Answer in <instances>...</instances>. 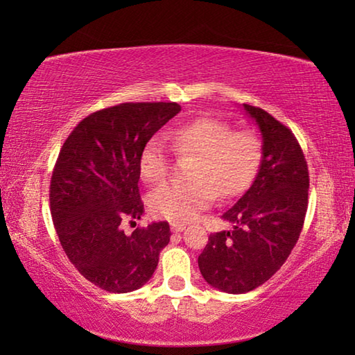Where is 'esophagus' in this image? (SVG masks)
I'll return each mask as SVG.
<instances>
[{
	"label": "esophagus",
	"instance_id": "esophagus-1",
	"mask_svg": "<svg viewBox=\"0 0 355 355\" xmlns=\"http://www.w3.org/2000/svg\"><path fill=\"white\" fill-rule=\"evenodd\" d=\"M186 228V224H182V222H172L171 224V230L173 233H178V232H183Z\"/></svg>",
	"mask_w": 355,
	"mask_h": 355
}]
</instances>
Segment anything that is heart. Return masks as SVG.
I'll return each mask as SVG.
<instances>
[{"label":"heart","instance_id":"b5f03b06","mask_svg":"<svg viewBox=\"0 0 355 355\" xmlns=\"http://www.w3.org/2000/svg\"><path fill=\"white\" fill-rule=\"evenodd\" d=\"M173 150L196 156L189 182L159 186L148 197L155 216L173 222L196 219L216 197L232 199L248 188L261 158V141L252 130H233L225 120L199 117L169 133ZM169 150L163 136L155 135L139 153V173L146 183H159L169 173Z\"/></svg>","mask_w":355,"mask_h":355}]
</instances>
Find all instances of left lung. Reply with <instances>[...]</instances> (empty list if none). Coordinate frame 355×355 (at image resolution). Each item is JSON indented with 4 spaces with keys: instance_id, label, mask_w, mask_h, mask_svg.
<instances>
[{
    "instance_id": "8db88e82",
    "label": "left lung",
    "mask_w": 355,
    "mask_h": 355,
    "mask_svg": "<svg viewBox=\"0 0 355 355\" xmlns=\"http://www.w3.org/2000/svg\"><path fill=\"white\" fill-rule=\"evenodd\" d=\"M263 137L250 188L222 214L232 230L209 235L199 268L209 285L241 294L279 271L296 245L309 205V167L296 136L261 107L244 105Z\"/></svg>"
}]
</instances>
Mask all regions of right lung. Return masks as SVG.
Masks as SVG:
<instances>
[{
    "label": "right lung",
    "mask_w": 355,
    "mask_h": 355,
    "mask_svg": "<svg viewBox=\"0 0 355 355\" xmlns=\"http://www.w3.org/2000/svg\"><path fill=\"white\" fill-rule=\"evenodd\" d=\"M182 111L178 103H120L83 119L65 139L53 169L50 208L71 264L94 285L128 293L146 285L171 239L167 222L141 219L139 153L150 137Z\"/></svg>",
    "instance_id": "1"
}]
</instances>
